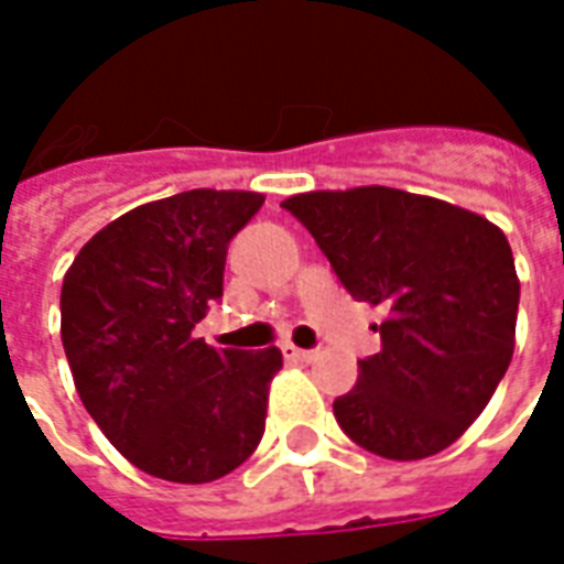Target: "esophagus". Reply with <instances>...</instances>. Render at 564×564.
Masks as SVG:
<instances>
[{
	"label": "esophagus",
	"mask_w": 564,
	"mask_h": 564,
	"mask_svg": "<svg viewBox=\"0 0 564 564\" xmlns=\"http://www.w3.org/2000/svg\"><path fill=\"white\" fill-rule=\"evenodd\" d=\"M283 358H286V360H299V364H311V360H316V351H313V349H299V346H292V343H286V346H283Z\"/></svg>",
	"instance_id": "1"
}]
</instances>
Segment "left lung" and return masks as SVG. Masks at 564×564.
<instances>
[{
	"instance_id": "obj_1",
	"label": "left lung",
	"mask_w": 564,
	"mask_h": 564,
	"mask_svg": "<svg viewBox=\"0 0 564 564\" xmlns=\"http://www.w3.org/2000/svg\"><path fill=\"white\" fill-rule=\"evenodd\" d=\"M286 206L355 301L381 307V351L334 402L369 453L416 462L482 414L514 351L521 281L509 239L482 215L402 188L304 192Z\"/></svg>"
}]
</instances>
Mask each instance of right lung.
<instances>
[{"label":"right lung","mask_w":564,"mask_h":564,"mask_svg":"<svg viewBox=\"0 0 564 564\" xmlns=\"http://www.w3.org/2000/svg\"><path fill=\"white\" fill-rule=\"evenodd\" d=\"M263 200L236 188L150 200L94 234L64 274L76 393L109 444L156 479H221L265 432L281 349H215L192 334L221 299L227 245Z\"/></svg>","instance_id":"1"}]
</instances>
